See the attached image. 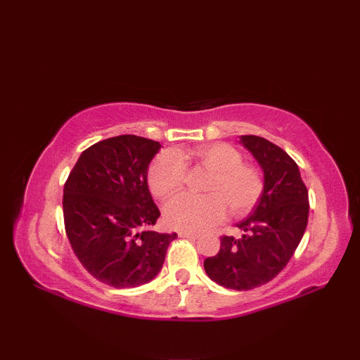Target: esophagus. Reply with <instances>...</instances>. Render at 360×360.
<instances>
[{"label":"esophagus","instance_id":"34e87169","mask_svg":"<svg viewBox=\"0 0 360 360\" xmlns=\"http://www.w3.org/2000/svg\"><path fill=\"white\" fill-rule=\"evenodd\" d=\"M178 235L181 236V238H190V240H198V238H200V235L192 233V232H186V231L178 232Z\"/></svg>","mask_w":360,"mask_h":360}]
</instances>
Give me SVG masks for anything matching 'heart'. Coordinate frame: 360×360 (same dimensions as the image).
Masks as SVG:
<instances>
[{
	"mask_svg": "<svg viewBox=\"0 0 360 360\" xmlns=\"http://www.w3.org/2000/svg\"><path fill=\"white\" fill-rule=\"evenodd\" d=\"M196 164L212 172L205 196L181 195L165 205V223L176 231L202 232L224 219L227 209L243 217L255 207L264 193V176L229 143L202 145L192 150L162 151L151 160L147 182L151 195L168 200L186 184L187 165Z\"/></svg>",
	"mask_w": 360,
	"mask_h": 360,
	"instance_id": "heart-1",
	"label": "heart"
}]
</instances>
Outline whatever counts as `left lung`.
<instances>
[{"label":"left lung","mask_w":360,"mask_h":360,"mask_svg":"<svg viewBox=\"0 0 360 360\" xmlns=\"http://www.w3.org/2000/svg\"><path fill=\"white\" fill-rule=\"evenodd\" d=\"M264 172V193L238 226L240 238L223 235L215 257L204 269L219 286L249 290L266 285L283 271L308 224L309 198L295 160L259 136H241Z\"/></svg>","instance_id":"obj_1"}]
</instances>
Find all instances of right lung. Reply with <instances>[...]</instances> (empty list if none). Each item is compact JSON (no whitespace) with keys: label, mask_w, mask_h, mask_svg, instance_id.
<instances>
[{"label":"right lung","mask_w":360,"mask_h":360,"mask_svg":"<svg viewBox=\"0 0 360 360\" xmlns=\"http://www.w3.org/2000/svg\"><path fill=\"white\" fill-rule=\"evenodd\" d=\"M160 143L124 134L82 153L63 188L68 240L83 267L112 288H136L156 277L176 233L151 231L160 212L147 170Z\"/></svg>","instance_id":"add662e5"}]
</instances>
